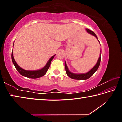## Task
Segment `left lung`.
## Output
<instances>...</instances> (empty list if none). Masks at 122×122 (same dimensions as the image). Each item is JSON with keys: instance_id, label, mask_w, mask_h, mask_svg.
<instances>
[{"instance_id": "left-lung-1", "label": "left lung", "mask_w": 122, "mask_h": 122, "mask_svg": "<svg viewBox=\"0 0 122 122\" xmlns=\"http://www.w3.org/2000/svg\"><path fill=\"white\" fill-rule=\"evenodd\" d=\"M86 30L87 31L88 33L92 34V36H95L96 39H97V37L96 35L95 34V33L94 32H92V30H90L89 29L86 28ZM100 42V41H99ZM101 53H100V57L98 58V60L95 66L92 68L90 70V71H89L88 73H85V74H75V73H73L71 72L70 71H69L68 68V67L67 66V64H66V62H65V69H66V73H67V75L69 76L70 78H73V79H75V80H86L88 79L89 78H90L91 76H92L93 74L95 73V71L98 69L99 66H100V62H101Z\"/></svg>"}]
</instances>
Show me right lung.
Here are the masks:
<instances>
[{"label":"right lung","mask_w":122,"mask_h":122,"mask_svg":"<svg viewBox=\"0 0 122 122\" xmlns=\"http://www.w3.org/2000/svg\"><path fill=\"white\" fill-rule=\"evenodd\" d=\"M55 55H53L52 57H51V58L49 59L48 62L47 63V64L45 65V66L44 68H42L41 69L37 70V71H26V70H25L24 69L21 68V67H20L19 66H18V64L16 63L15 60L14 59L13 51L12 52V62H13V65H14V66H15V68L21 75L28 78H37L42 77V76H44L45 74H46L47 71H48V69L49 68V66H50L51 61L53 59Z\"/></svg>","instance_id":"1"}]
</instances>
